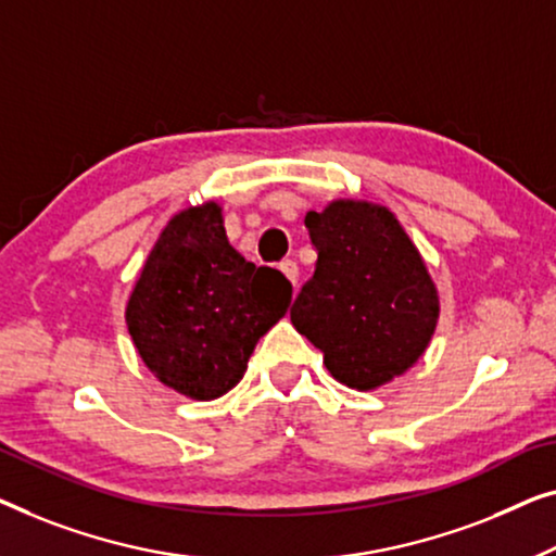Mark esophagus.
Wrapping results in <instances>:
<instances>
[{
	"label": "esophagus",
	"mask_w": 556,
	"mask_h": 556,
	"mask_svg": "<svg viewBox=\"0 0 556 556\" xmlns=\"http://www.w3.org/2000/svg\"><path fill=\"white\" fill-rule=\"evenodd\" d=\"M279 269L285 271V277L292 281V285L296 287V277H300V267H296V262H292V260H285L279 264Z\"/></svg>",
	"instance_id": "obj_1"
}]
</instances>
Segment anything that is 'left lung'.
Returning a JSON list of instances; mask_svg holds the SVG:
<instances>
[{
  "instance_id": "1",
  "label": "left lung",
  "mask_w": 556,
  "mask_h": 556,
  "mask_svg": "<svg viewBox=\"0 0 556 556\" xmlns=\"http://www.w3.org/2000/svg\"><path fill=\"white\" fill-rule=\"evenodd\" d=\"M315 275L289 309L296 332L323 350L348 388L372 390L403 375L431 342L438 292L393 211L332 201L304 216Z\"/></svg>"
}]
</instances>
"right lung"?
Instances as JSON below:
<instances>
[{"label":"right lung","mask_w":556,"mask_h":556,"mask_svg":"<svg viewBox=\"0 0 556 556\" xmlns=\"http://www.w3.org/2000/svg\"><path fill=\"white\" fill-rule=\"evenodd\" d=\"M292 285L229 244L218 203L170 218L132 289L125 323L155 378L214 401L244 378L256 342L285 317Z\"/></svg>","instance_id":"add662e5"}]
</instances>
